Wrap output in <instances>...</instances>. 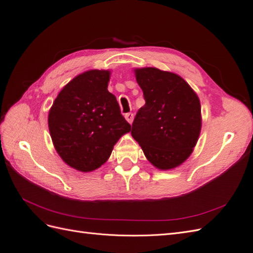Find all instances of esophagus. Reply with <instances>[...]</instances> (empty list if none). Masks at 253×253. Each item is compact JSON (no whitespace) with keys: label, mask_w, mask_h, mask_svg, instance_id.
I'll list each match as a JSON object with an SVG mask.
<instances>
[{"label":"esophagus","mask_w":253,"mask_h":253,"mask_svg":"<svg viewBox=\"0 0 253 253\" xmlns=\"http://www.w3.org/2000/svg\"><path fill=\"white\" fill-rule=\"evenodd\" d=\"M125 117L127 120V122H129V124H132L133 120H134V114L133 113H126L125 115Z\"/></svg>","instance_id":"34e87169"}]
</instances>
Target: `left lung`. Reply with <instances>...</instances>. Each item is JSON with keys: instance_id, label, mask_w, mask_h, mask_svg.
<instances>
[{"instance_id": "obj_1", "label": "left lung", "mask_w": 253, "mask_h": 253, "mask_svg": "<svg viewBox=\"0 0 253 253\" xmlns=\"http://www.w3.org/2000/svg\"><path fill=\"white\" fill-rule=\"evenodd\" d=\"M145 104L131 134L149 162L160 170L178 167L191 155L202 128L201 102L178 75L155 67L136 68Z\"/></svg>"}]
</instances>
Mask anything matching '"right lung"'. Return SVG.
<instances>
[{"label": "right lung", "mask_w": 253, "mask_h": 253, "mask_svg": "<svg viewBox=\"0 0 253 253\" xmlns=\"http://www.w3.org/2000/svg\"><path fill=\"white\" fill-rule=\"evenodd\" d=\"M109 71L78 75L58 94L48 114L55 149L68 166L81 172L100 168L131 125L108 90Z\"/></svg>", "instance_id": "right-lung-1"}]
</instances>
